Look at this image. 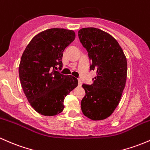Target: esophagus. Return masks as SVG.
Listing matches in <instances>:
<instances>
[{
  "instance_id": "obj_1",
  "label": "esophagus",
  "mask_w": 150,
  "mask_h": 150,
  "mask_svg": "<svg viewBox=\"0 0 150 150\" xmlns=\"http://www.w3.org/2000/svg\"><path fill=\"white\" fill-rule=\"evenodd\" d=\"M78 85L79 86H81L82 85V81H81V80H79V83H78Z\"/></svg>"
}]
</instances>
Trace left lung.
<instances>
[{"label": "left lung", "instance_id": "left-lung-1", "mask_svg": "<svg viewBox=\"0 0 150 150\" xmlns=\"http://www.w3.org/2000/svg\"><path fill=\"white\" fill-rule=\"evenodd\" d=\"M78 35L92 62L90 70L97 74L93 84L82 85L86 95L81 100V111L90 120H105L118 106L125 87L126 56L117 40L104 30L83 28Z\"/></svg>", "mask_w": 150, "mask_h": 150}]
</instances>
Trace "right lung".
I'll return each mask as SVG.
<instances>
[{
	"instance_id": "right-lung-1",
	"label": "right lung",
	"mask_w": 150,
	"mask_h": 150,
	"mask_svg": "<svg viewBox=\"0 0 150 150\" xmlns=\"http://www.w3.org/2000/svg\"><path fill=\"white\" fill-rule=\"evenodd\" d=\"M75 37L72 30L50 28L36 35L24 50L19 78L28 102L38 114H60L64 98L78 86L76 78L54 70L62 67L63 52Z\"/></svg>"
}]
</instances>
